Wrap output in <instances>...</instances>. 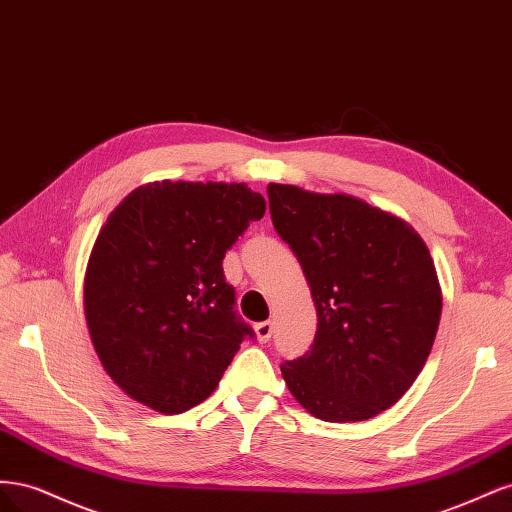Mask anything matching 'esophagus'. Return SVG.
<instances>
[{"label": "esophagus", "mask_w": 512, "mask_h": 512, "mask_svg": "<svg viewBox=\"0 0 512 512\" xmlns=\"http://www.w3.org/2000/svg\"><path fill=\"white\" fill-rule=\"evenodd\" d=\"M254 331H256V337H258V342H269L271 339V333H273V322L271 320H265V322H258L256 327H254Z\"/></svg>", "instance_id": "34e87169"}]
</instances>
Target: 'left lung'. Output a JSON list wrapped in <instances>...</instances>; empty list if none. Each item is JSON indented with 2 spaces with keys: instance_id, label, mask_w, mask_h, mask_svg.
Instances as JSON below:
<instances>
[{
  "instance_id": "left-lung-1",
  "label": "left lung",
  "mask_w": 512,
  "mask_h": 512,
  "mask_svg": "<svg viewBox=\"0 0 512 512\" xmlns=\"http://www.w3.org/2000/svg\"><path fill=\"white\" fill-rule=\"evenodd\" d=\"M273 226L316 305L312 350L282 365L288 391L327 423L367 421L406 395L442 314L436 265L397 215L350 194L269 183Z\"/></svg>"
}]
</instances>
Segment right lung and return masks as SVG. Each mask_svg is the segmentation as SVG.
Here are the masks:
<instances>
[{"instance_id":"obj_1","label":"right lung","mask_w":512,"mask_h":512,"mask_svg":"<svg viewBox=\"0 0 512 512\" xmlns=\"http://www.w3.org/2000/svg\"><path fill=\"white\" fill-rule=\"evenodd\" d=\"M265 211L245 183L164 179L108 215L85 271V320L104 371L138 404L181 414L218 389L252 337L222 260Z\"/></svg>"}]
</instances>
